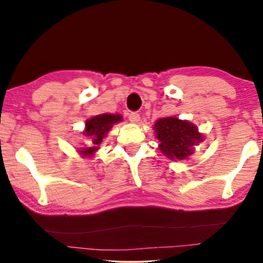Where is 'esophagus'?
Here are the masks:
<instances>
[{"label":"esophagus","mask_w":263,"mask_h":263,"mask_svg":"<svg viewBox=\"0 0 263 263\" xmlns=\"http://www.w3.org/2000/svg\"><path fill=\"white\" fill-rule=\"evenodd\" d=\"M129 121H130L132 123H139L140 114L139 112H130L129 114Z\"/></svg>","instance_id":"1"}]
</instances>
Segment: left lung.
<instances>
[{
	"label": "left lung",
	"mask_w": 263,
	"mask_h": 263,
	"mask_svg": "<svg viewBox=\"0 0 263 263\" xmlns=\"http://www.w3.org/2000/svg\"><path fill=\"white\" fill-rule=\"evenodd\" d=\"M159 149L170 159H186L193 156V147L202 141L203 136L193 123L176 117H165L154 124Z\"/></svg>",
	"instance_id": "obj_1"
}]
</instances>
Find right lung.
<instances>
[{"mask_svg":"<svg viewBox=\"0 0 263 263\" xmlns=\"http://www.w3.org/2000/svg\"><path fill=\"white\" fill-rule=\"evenodd\" d=\"M122 117L120 115H110L104 114L98 115V116L92 117L91 120H87L86 122V129H85V136H88L89 139V147H85L81 149L82 156L91 157L96 151H98L99 145L102 143L103 139L105 138L107 132L112 128V125L117 122H120Z\"/></svg>","mask_w":263,"mask_h":263,"instance_id":"right-lung-1","label":"right lung"}]
</instances>
